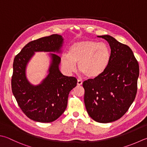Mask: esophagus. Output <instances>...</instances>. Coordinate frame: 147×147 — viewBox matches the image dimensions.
<instances>
[{"label": "esophagus", "mask_w": 147, "mask_h": 147, "mask_svg": "<svg viewBox=\"0 0 147 147\" xmlns=\"http://www.w3.org/2000/svg\"><path fill=\"white\" fill-rule=\"evenodd\" d=\"M82 84V81H81V80H79V79L77 80V85L81 86Z\"/></svg>", "instance_id": "obj_1"}]
</instances>
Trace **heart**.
Returning <instances> with one entry per match:
<instances>
[{
    "instance_id": "heart-1",
    "label": "heart",
    "mask_w": 147,
    "mask_h": 147,
    "mask_svg": "<svg viewBox=\"0 0 147 147\" xmlns=\"http://www.w3.org/2000/svg\"><path fill=\"white\" fill-rule=\"evenodd\" d=\"M111 59V50L105 43L86 40L74 43L68 54L61 56L63 68L68 73L76 70L78 63L80 72L89 79L100 76L107 68Z\"/></svg>"
}]
</instances>
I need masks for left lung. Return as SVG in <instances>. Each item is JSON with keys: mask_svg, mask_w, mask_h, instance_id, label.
Masks as SVG:
<instances>
[{"mask_svg": "<svg viewBox=\"0 0 147 147\" xmlns=\"http://www.w3.org/2000/svg\"><path fill=\"white\" fill-rule=\"evenodd\" d=\"M109 44L111 59L106 71L83 82L84 104L90 117L99 123H109L125 114L138 90L139 64L129 46L109 35L99 36Z\"/></svg>", "mask_w": 147, "mask_h": 147, "instance_id": "8db88e82", "label": "left lung"}]
</instances>
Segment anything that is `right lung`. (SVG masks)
Listing matches in <instances>:
<instances>
[{"instance_id": "add662e5", "label": "right lung", "mask_w": 147, "mask_h": 147, "mask_svg": "<svg viewBox=\"0 0 147 147\" xmlns=\"http://www.w3.org/2000/svg\"><path fill=\"white\" fill-rule=\"evenodd\" d=\"M63 42V37L58 34L41 38L27 43L14 59L11 79L13 95L24 114L38 122H52L64 113L69 93L76 86L77 81L76 77L61 73V57L56 54H51L49 74L39 85L30 84L27 79L26 66L34 52H60Z\"/></svg>"}]
</instances>
